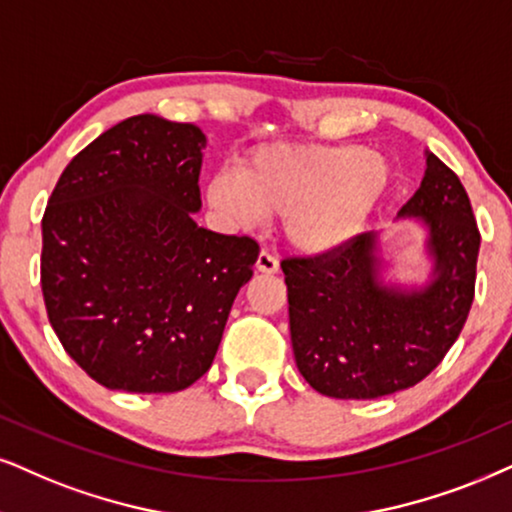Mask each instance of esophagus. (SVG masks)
Returning <instances> with one entry per match:
<instances>
[{
    "mask_svg": "<svg viewBox=\"0 0 512 512\" xmlns=\"http://www.w3.org/2000/svg\"><path fill=\"white\" fill-rule=\"evenodd\" d=\"M257 271H262V274H276L278 271V260L274 255H271L269 250H262L260 255H257Z\"/></svg>",
    "mask_w": 512,
    "mask_h": 512,
    "instance_id": "1",
    "label": "esophagus"
}]
</instances>
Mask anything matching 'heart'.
Wrapping results in <instances>:
<instances>
[{
    "label": "heart",
    "mask_w": 512,
    "mask_h": 512,
    "mask_svg": "<svg viewBox=\"0 0 512 512\" xmlns=\"http://www.w3.org/2000/svg\"><path fill=\"white\" fill-rule=\"evenodd\" d=\"M392 184V167L364 146H274L243 170H217L205 196L219 215L252 226L264 212L283 217L297 250L331 252L354 241Z\"/></svg>",
    "instance_id": "b5f03b06"
}]
</instances>
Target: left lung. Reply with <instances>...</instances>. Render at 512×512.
Instances as JSON below:
<instances>
[{"instance_id":"obj_1","label":"left lung","mask_w":512,"mask_h":512,"mask_svg":"<svg viewBox=\"0 0 512 512\" xmlns=\"http://www.w3.org/2000/svg\"><path fill=\"white\" fill-rule=\"evenodd\" d=\"M425 177L399 217L428 231L425 286L383 281L380 234L281 262L290 340L302 378L335 399H378L413 387L449 352L475 297L480 231L461 179L425 151Z\"/></svg>"}]
</instances>
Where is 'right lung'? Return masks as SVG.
<instances>
[{"mask_svg": "<svg viewBox=\"0 0 512 512\" xmlns=\"http://www.w3.org/2000/svg\"><path fill=\"white\" fill-rule=\"evenodd\" d=\"M200 127L134 115L70 160L42 219V293L75 364L108 390L179 392L208 373L260 245L193 222Z\"/></svg>", "mask_w": 512, "mask_h": 512, "instance_id": "right-lung-1", "label": "right lung"}]
</instances>
